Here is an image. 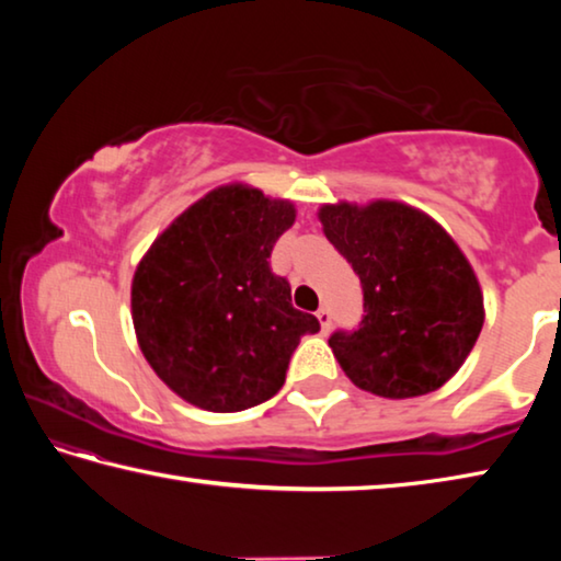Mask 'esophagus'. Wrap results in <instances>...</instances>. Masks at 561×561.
<instances>
[{"mask_svg": "<svg viewBox=\"0 0 561 561\" xmlns=\"http://www.w3.org/2000/svg\"><path fill=\"white\" fill-rule=\"evenodd\" d=\"M317 319H319L321 331H329V329H331V311H329L327 307H321V309L317 311Z\"/></svg>", "mask_w": 561, "mask_h": 561, "instance_id": "esophagus-1", "label": "esophagus"}]
</instances>
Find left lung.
I'll list each match as a JSON object with an SVG mask.
<instances>
[{"label": "left lung", "mask_w": 561, "mask_h": 561, "mask_svg": "<svg viewBox=\"0 0 561 561\" xmlns=\"http://www.w3.org/2000/svg\"><path fill=\"white\" fill-rule=\"evenodd\" d=\"M317 215L364 287L360 327L329 339L351 383L391 401L438 391L485 324L478 274L458 242L398 201H339Z\"/></svg>", "instance_id": "1"}]
</instances>
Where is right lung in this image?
I'll use <instances>...</instances> for the list:
<instances>
[{"label":"right lung","instance_id":"add662e5","mask_svg":"<svg viewBox=\"0 0 561 561\" xmlns=\"http://www.w3.org/2000/svg\"><path fill=\"white\" fill-rule=\"evenodd\" d=\"M297 207L260 187L227 183L180 213L138 262L130 317L156 376L190 405L237 413L279 391L317 317L291 307L270 270Z\"/></svg>","mask_w":561,"mask_h":561}]
</instances>
